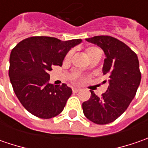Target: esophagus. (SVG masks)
Listing matches in <instances>:
<instances>
[{
  "label": "esophagus",
  "instance_id": "obj_1",
  "mask_svg": "<svg viewBox=\"0 0 148 148\" xmlns=\"http://www.w3.org/2000/svg\"><path fill=\"white\" fill-rule=\"evenodd\" d=\"M80 90H81V88H76V87L72 88V91H73L74 93H77V92L80 91Z\"/></svg>",
  "mask_w": 148,
  "mask_h": 148
}]
</instances>
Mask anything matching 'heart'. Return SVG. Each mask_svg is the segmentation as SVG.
I'll use <instances>...</instances> for the list:
<instances>
[{
  "label": "heart",
  "instance_id": "heart-1",
  "mask_svg": "<svg viewBox=\"0 0 148 148\" xmlns=\"http://www.w3.org/2000/svg\"><path fill=\"white\" fill-rule=\"evenodd\" d=\"M101 50L99 49V48H97V47H89L87 49H86V55L88 56L89 58H90L93 54H95V53H97V52H100ZM71 55H72V51H70L68 53L66 54V60H69L71 58Z\"/></svg>",
  "mask_w": 148,
  "mask_h": 148
}]
</instances>
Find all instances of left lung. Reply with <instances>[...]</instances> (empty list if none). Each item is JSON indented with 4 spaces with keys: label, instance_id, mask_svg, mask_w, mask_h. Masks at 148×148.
Here are the masks:
<instances>
[{
    "label": "left lung",
    "instance_id": "left-lung-1",
    "mask_svg": "<svg viewBox=\"0 0 148 148\" xmlns=\"http://www.w3.org/2000/svg\"><path fill=\"white\" fill-rule=\"evenodd\" d=\"M86 41L104 50L102 71L110 78V86L100 97L90 90V98L83 102V113L91 122L107 124L120 116L134 98L141 82L139 62L137 54L115 38L100 35Z\"/></svg>",
    "mask_w": 148,
    "mask_h": 148
}]
</instances>
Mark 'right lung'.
<instances>
[{"mask_svg":"<svg viewBox=\"0 0 148 148\" xmlns=\"http://www.w3.org/2000/svg\"><path fill=\"white\" fill-rule=\"evenodd\" d=\"M81 38L62 41L48 36H34L20 41L10 57L9 77L14 93L30 114L41 119L58 115L71 96V89L49 83L53 66L62 65L67 52Z\"/></svg>","mask_w":148,"mask_h":148,"instance_id":"right-lung-1","label":"right lung"}]
</instances>
